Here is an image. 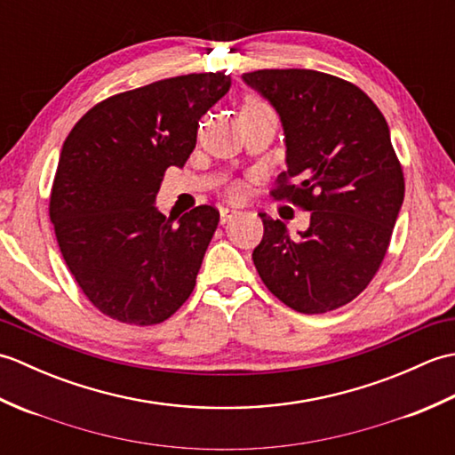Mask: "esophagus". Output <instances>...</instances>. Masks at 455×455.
Wrapping results in <instances>:
<instances>
[{
  "mask_svg": "<svg viewBox=\"0 0 455 455\" xmlns=\"http://www.w3.org/2000/svg\"><path fill=\"white\" fill-rule=\"evenodd\" d=\"M219 215H220V225H225V222L233 220L238 215V211L236 209H230V207H220Z\"/></svg>",
  "mask_w": 455,
  "mask_h": 455,
  "instance_id": "obj_1",
  "label": "esophagus"
}]
</instances>
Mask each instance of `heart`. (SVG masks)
I'll return each mask as SVG.
<instances>
[{
    "mask_svg": "<svg viewBox=\"0 0 455 455\" xmlns=\"http://www.w3.org/2000/svg\"><path fill=\"white\" fill-rule=\"evenodd\" d=\"M250 105H259L258 101H246L244 108H250ZM233 193H238V189H233Z\"/></svg>",
    "mask_w": 455,
    "mask_h": 455,
    "instance_id": "obj_1",
    "label": "heart"
}]
</instances>
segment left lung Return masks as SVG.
<instances>
[{
  "mask_svg": "<svg viewBox=\"0 0 455 455\" xmlns=\"http://www.w3.org/2000/svg\"><path fill=\"white\" fill-rule=\"evenodd\" d=\"M243 80L277 111L287 172L275 199L311 211L289 236L259 212L264 236L252 259L266 287L297 313L334 311L360 295L379 269L404 199L389 124L354 84L315 70H256ZM299 175L302 183L289 187Z\"/></svg>",
  "mask_w": 455,
  "mask_h": 455,
  "instance_id": "8db88e82",
  "label": "left lung"
}]
</instances>
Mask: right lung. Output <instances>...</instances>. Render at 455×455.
<instances>
[{
  "label": "right lung",
  "mask_w": 455,
  "mask_h": 455,
  "mask_svg": "<svg viewBox=\"0 0 455 455\" xmlns=\"http://www.w3.org/2000/svg\"><path fill=\"white\" fill-rule=\"evenodd\" d=\"M230 76L188 74L95 105L62 144L51 193L60 252L85 297L127 324H158L188 301L219 211L164 217V172L183 168L199 119L230 90Z\"/></svg>",
  "instance_id": "1"
}]
</instances>
